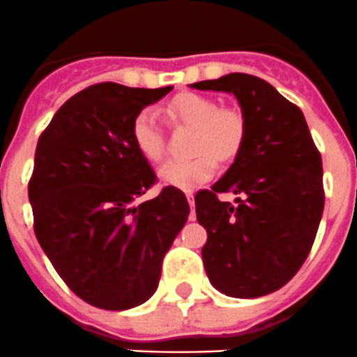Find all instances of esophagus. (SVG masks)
<instances>
[{
  "mask_svg": "<svg viewBox=\"0 0 357 357\" xmlns=\"http://www.w3.org/2000/svg\"><path fill=\"white\" fill-rule=\"evenodd\" d=\"M186 199H188V204H190V208H194V194H192V192H186ZM190 220H195L194 210H192V213H190Z\"/></svg>",
  "mask_w": 357,
  "mask_h": 357,
  "instance_id": "1",
  "label": "esophagus"
}]
</instances>
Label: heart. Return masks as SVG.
<instances>
[{"mask_svg": "<svg viewBox=\"0 0 357 357\" xmlns=\"http://www.w3.org/2000/svg\"><path fill=\"white\" fill-rule=\"evenodd\" d=\"M172 115L195 128L190 151L194 156L172 160L160 169L165 185L192 190L215 174V160L233 158L245 139V117L238 108L218 107L213 98L202 94H181L172 99ZM131 139L140 155L149 162H160L165 153L158 115L153 108H144L131 124Z\"/></svg>", "mask_w": 357, "mask_h": 357, "instance_id": "b5f03b06", "label": "heart"}]
</instances>
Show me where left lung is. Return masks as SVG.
Masks as SVG:
<instances>
[{
	"label": "left lung",
	"mask_w": 357,
	"mask_h": 357,
	"mask_svg": "<svg viewBox=\"0 0 357 357\" xmlns=\"http://www.w3.org/2000/svg\"><path fill=\"white\" fill-rule=\"evenodd\" d=\"M190 86L229 92L245 117L234 162L195 195L208 233V279L229 297H263L284 287L310 255L324 211L322 158L301 108L265 79L231 73ZM222 191L240 195L239 204L218 202Z\"/></svg>",
	"instance_id": "1"
}]
</instances>
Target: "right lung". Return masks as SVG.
<instances>
[{
  "instance_id": "add662e5",
  "label": "right lung",
  "mask_w": 357,
  "mask_h": 357,
  "mask_svg": "<svg viewBox=\"0 0 357 357\" xmlns=\"http://www.w3.org/2000/svg\"><path fill=\"white\" fill-rule=\"evenodd\" d=\"M171 91L92 85L63 102L38 139L28 185L35 236L67 287L101 310H130L155 294L190 213L176 186L135 202L156 176L131 124Z\"/></svg>"
}]
</instances>
